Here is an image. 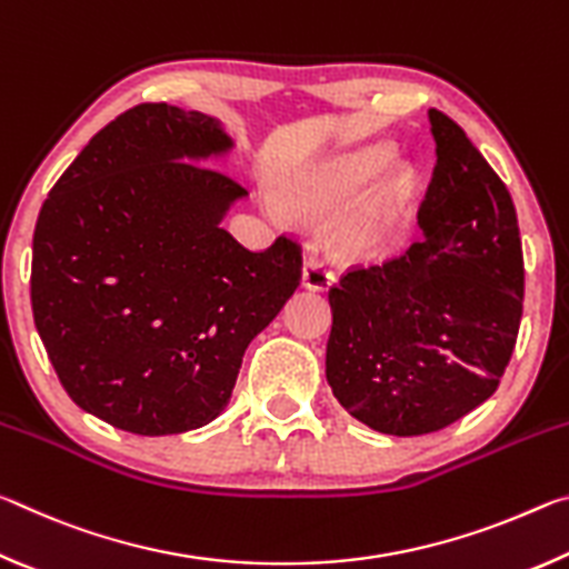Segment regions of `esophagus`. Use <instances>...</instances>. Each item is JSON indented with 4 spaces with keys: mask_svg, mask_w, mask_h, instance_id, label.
Listing matches in <instances>:
<instances>
[{
    "mask_svg": "<svg viewBox=\"0 0 569 569\" xmlns=\"http://www.w3.org/2000/svg\"><path fill=\"white\" fill-rule=\"evenodd\" d=\"M301 281L308 291H326V288L333 283V273L329 271V266L319 261V258H306Z\"/></svg>",
    "mask_w": 569,
    "mask_h": 569,
    "instance_id": "1",
    "label": "esophagus"
}]
</instances>
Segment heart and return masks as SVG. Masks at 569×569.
<instances>
[{
	"mask_svg": "<svg viewBox=\"0 0 569 569\" xmlns=\"http://www.w3.org/2000/svg\"><path fill=\"white\" fill-rule=\"evenodd\" d=\"M391 150L387 146H371L349 152V156L333 160L329 166L288 182V200H291L293 208L303 210V213H319V210L331 208L346 196H351L353 190H359L366 180H371L383 166H387ZM401 188V172H393V176L383 180V186L373 192L349 220H346V236L363 238L373 233L391 213Z\"/></svg>",
	"mask_w": 569,
	"mask_h": 569,
	"instance_id": "b5f03b06",
	"label": "heart"
}]
</instances>
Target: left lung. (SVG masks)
<instances>
[{
	"instance_id": "left-lung-1",
	"label": "left lung",
	"mask_w": 569,
	"mask_h": 569,
	"mask_svg": "<svg viewBox=\"0 0 569 569\" xmlns=\"http://www.w3.org/2000/svg\"><path fill=\"white\" fill-rule=\"evenodd\" d=\"M429 120L437 168L421 243L329 288L326 379L351 417L393 437L431 435L492 397L525 301L509 190L455 120L439 110Z\"/></svg>"
}]
</instances>
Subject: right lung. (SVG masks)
<instances>
[{"instance_id":"right-lung-1","label":"right lung","mask_w":569,"mask_h":569,"mask_svg":"<svg viewBox=\"0 0 569 569\" xmlns=\"http://www.w3.org/2000/svg\"><path fill=\"white\" fill-rule=\"evenodd\" d=\"M233 142L203 112L142 102L54 182L32 240L34 326L77 407L142 437L213 421L248 343L301 283V243L220 228L246 188L198 158Z\"/></svg>"}]
</instances>
